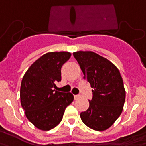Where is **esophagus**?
<instances>
[{
  "instance_id": "obj_1",
  "label": "esophagus",
  "mask_w": 146,
  "mask_h": 146,
  "mask_svg": "<svg viewBox=\"0 0 146 146\" xmlns=\"http://www.w3.org/2000/svg\"><path fill=\"white\" fill-rule=\"evenodd\" d=\"M81 98L80 95H75V96H74V98L76 100L78 99V98Z\"/></svg>"
}]
</instances>
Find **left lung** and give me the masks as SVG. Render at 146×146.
I'll return each mask as SVG.
<instances>
[{
	"instance_id": "obj_1",
	"label": "left lung",
	"mask_w": 146,
	"mask_h": 146,
	"mask_svg": "<svg viewBox=\"0 0 146 146\" xmlns=\"http://www.w3.org/2000/svg\"><path fill=\"white\" fill-rule=\"evenodd\" d=\"M84 78L90 84L92 98L87 111H82V122L96 131H104L122 113L126 98L123 78L116 66L92 51L73 53Z\"/></svg>"
}]
</instances>
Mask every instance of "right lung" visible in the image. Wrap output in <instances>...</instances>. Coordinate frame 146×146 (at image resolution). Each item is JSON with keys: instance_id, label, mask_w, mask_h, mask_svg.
Listing matches in <instances>:
<instances>
[{"instance_id": "right-lung-1", "label": "right lung", "mask_w": 146, "mask_h": 146, "mask_svg": "<svg viewBox=\"0 0 146 146\" xmlns=\"http://www.w3.org/2000/svg\"><path fill=\"white\" fill-rule=\"evenodd\" d=\"M69 52H50L31 65L23 77L20 102L26 117L42 131L54 129L62 121L66 107L73 101L71 92L55 90L62 79L61 68L70 59Z\"/></svg>"}]
</instances>
